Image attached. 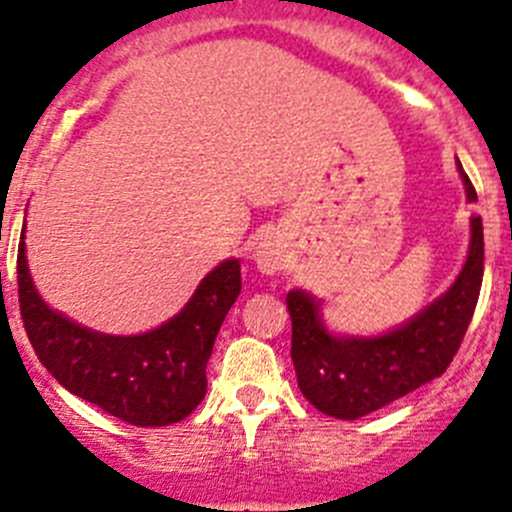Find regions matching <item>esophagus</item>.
Returning a JSON list of instances; mask_svg holds the SVG:
<instances>
[{"mask_svg":"<svg viewBox=\"0 0 512 512\" xmlns=\"http://www.w3.org/2000/svg\"><path fill=\"white\" fill-rule=\"evenodd\" d=\"M283 245H280L275 237H262L255 247V265L257 270L265 272V275H275L278 270H283Z\"/></svg>","mask_w":512,"mask_h":512,"instance_id":"esophagus-1","label":"esophagus"}]
</instances>
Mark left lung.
Returning <instances> with one entry per match:
<instances>
[{
    "mask_svg": "<svg viewBox=\"0 0 512 512\" xmlns=\"http://www.w3.org/2000/svg\"><path fill=\"white\" fill-rule=\"evenodd\" d=\"M467 202L475 186L457 161ZM470 252L455 283L437 300L379 336L328 331L323 303L295 288L285 303L293 321L295 376L305 399L333 419L366 417L447 371L475 313L485 270L482 219H470Z\"/></svg>",
    "mask_w": 512,
    "mask_h": 512,
    "instance_id": "obj_1",
    "label": "left lung"
}]
</instances>
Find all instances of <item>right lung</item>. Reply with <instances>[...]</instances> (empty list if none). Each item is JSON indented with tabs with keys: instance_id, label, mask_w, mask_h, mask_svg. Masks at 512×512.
Instances as JSON below:
<instances>
[{
	"instance_id": "obj_1",
	"label": "right lung",
	"mask_w": 512,
	"mask_h": 512,
	"mask_svg": "<svg viewBox=\"0 0 512 512\" xmlns=\"http://www.w3.org/2000/svg\"><path fill=\"white\" fill-rule=\"evenodd\" d=\"M17 285L27 336L57 384L128 424L169 427L189 417L207 394V361L242 278L240 260L219 262L171 321L138 336H113L85 328L42 300L22 229Z\"/></svg>"
}]
</instances>
